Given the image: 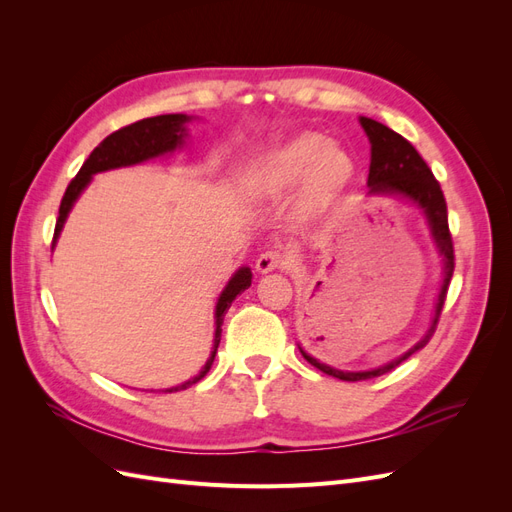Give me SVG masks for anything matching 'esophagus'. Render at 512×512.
Segmentation results:
<instances>
[{
	"mask_svg": "<svg viewBox=\"0 0 512 512\" xmlns=\"http://www.w3.org/2000/svg\"><path fill=\"white\" fill-rule=\"evenodd\" d=\"M284 265H286V258L280 252H265V254H260L256 260V271L271 273L275 269H282Z\"/></svg>",
	"mask_w": 512,
	"mask_h": 512,
	"instance_id": "34e87169",
	"label": "esophagus"
}]
</instances>
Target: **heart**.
I'll use <instances>...</instances> for the list:
<instances>
[{
	"label": "heart",
	"mask_w": 512,
	"mask_h": 512,
	"mask_svg": "<svg viewBox=\"0 0 512 512\" xmlns=\"http://www.w3.org/2000/svg\"><path fill=\"white\" fill-rule=\"evenodd\" d=\"M354 175L350 151L318 132H301L260 156L245 173L252 198H280L301 183V207L327 205Z\"/></svg>",
	"instance_id": "heart-1"
}]
</instances>
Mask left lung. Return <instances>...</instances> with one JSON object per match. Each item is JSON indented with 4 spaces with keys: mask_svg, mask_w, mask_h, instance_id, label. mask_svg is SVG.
I'll return each instance as SVG.
<instances>
[{
    "mask_svg": "<svg viewBox=\"0 0 512 512\" xmlns=\"http://www.w3.org/2000/svg\"><path fill=\"white\" fill-rule=\"evenodd\" d=\"M359 123L365 130L371 145L367 196H397L421 211V215L429 226L433 245H436L438 254L442 256V286H440L436 307H433V316L425 335L418 339L410 350H406L404 354L397 356V359L389 361L386 365H380L376 369H365V371H344L318 361L316 356L309 354L299 344V350L307 363H312L316 369L322 371V374L346 380V382L378 378L386 374V371L395 369L399 363H404L414 352L427 346L433 331L438 327V318L442 314L446 290H448V284H451V277L455 271V254H453L451 232H448L446 200L440 190V183L436 181V177H433L429 166L421 156H418V151L406 141L404 136L393 132L391 128H386L384 123L369 117H359Z\"/></svg>",
    "mask_w": 512,
    "mask_h": 512,
    "instance_id": "left-lung-1",
    "label": "left lung"
}]
</instances>
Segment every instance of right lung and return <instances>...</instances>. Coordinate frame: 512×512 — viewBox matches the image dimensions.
Here are the masks:
<instances>
[{
    "instance_id": "obj_1",
    "label": "right lung",
    "mask_w": 512,
    "mask_h": 512,
    "mask_svg": "<svg viewBox=\"0 0 512 512\" xmlns=\"http://www.w3.org/2000/svg\"><path fill=\"white\" fill-rule=\"evenodd\" d=\"M196 117L192 115H183V113H173V115H158V117H147L132 123V126L121 128L117 132H113L111 136H106L104 141L91 151V156L85 160V164L81 166L79 175H76L68 190L61 198L59 205V218L55 224V237H53V247L64 230V224L68 220V215L74 207L76 200L81 198V194L85 192L87 185L94 179V175L104 173V170H115V168H126V166H136L143 164L147 160L153 158H162L173 153L177 149H181L185 145V138H188V123L194 121ZM252 286V269L250 267H241L235 271V275L230 277L228 284L224 286L218 303H215V333H213V348L207 363L203 365V369L190 380H185L177 386H170V389H164V393H175V391H183L190 389L192 384H196L198 380H203L207 376V371L213 365L215 354H218V346L222 339V322H224V314L228 312V307L232 305V301L237 299V294H241L243 290H247Z\"/></svg>"
}]
</instances>
